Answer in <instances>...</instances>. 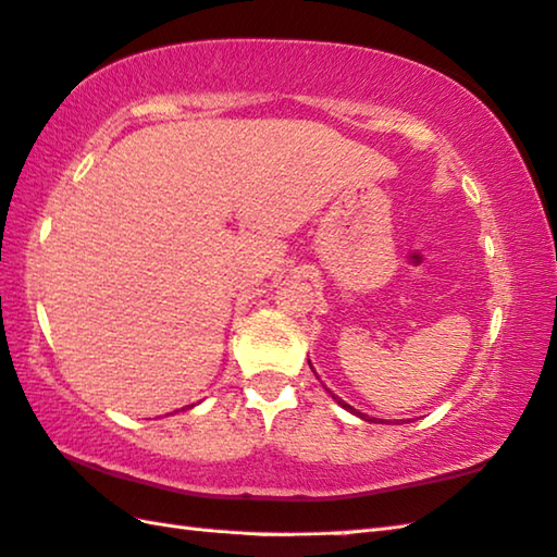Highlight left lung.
<instances>
[{
  "mask_svg": "<svg viewBox=\"0 0 557 557\" xmlns=\"http://www.w3.org/2000/svg\"><path fill=\"white\" fill-rule=\"evenodd\" d=\"M333 398H335V396H333ZM335 400H337V403H341V406H343L345 410H350V412H355V416H359V418H362V420H369V418H364V416H362V412H357V410H355L352 406H347V403H345V400H341V398H335Z\"/></svg>",
  "mask_w": 557,
  "mask_h": 557,
  "instance_id": "8db88e82",
  "label": "left lung"
}]
</instances>
